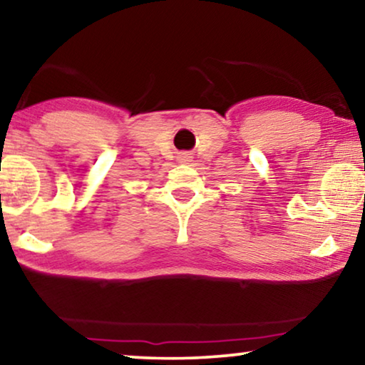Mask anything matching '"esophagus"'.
Wrapping results in <instances>:
<instances>
[{
    "label": "esophagus",
    "mask_w": 365,
    "mask_h": 365,
    "mask_svg": "<svg viewBox=\"0 0 365 365\" xmlns=\"http://www.w3.org/2000/svg\"><path fill=\"white\" fill-rule=\"evenodd\" d=\"M192 160V154H188V152H183L180 155V162H190Z\"/></svg>",
    "instance_id": "esophagus-1"
}]
</instances>
